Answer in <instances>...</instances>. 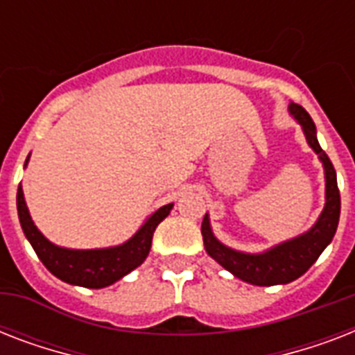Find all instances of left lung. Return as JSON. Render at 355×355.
Here are the masks:
<instances>
[{
	"mask_svg": "<svg viewBox=\"0 0 355 355\" xmlns=\"http://www.w3.org/2000/svg\"><path fill=\"white\" fill-rule=\"evenodd\" d=\"M289 112L300 123L309 147L319 155V160L324 166L326 205L317 223L302 236L293 237L289 241L280 243V245L259 254L239 252V250L223 245L211 232L208 214L202 219V227H200L206 252L210 254L217 263L230 270L236 278L252 284V286H278V284H289V282L300 278L317 261L322 250L330 245L336 236L337 225H339L341 195L337 188V175L334 164L324 150L320 149L319 139H317V128H315L313 119L309 118V114L295 103L289 105Z\"/></svg>",
	"mask_w": 355,
	"mask_h": 355,
	"instance_id": "1",
	"label": "left lung"
}]
</instances>
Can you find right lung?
I'll list each match as a JSON object with an SVG mask.
<instances>
[{"label":"right lung","mask_w":355,"mask_h":355,"mask_svg":"<svg viewBox=\"0 0 355 355\" xmlns=\"http://www.w3.org/2000/svg\"><path fill=\"white\" fill-rule=\"evenodd\" d=\"M29 156L25 160V166ZM18 217L25 237L35 248L36 256L47 267V270L60 278L66 284L90 289L112 286L114 282L121 280L123 276L144 263L150 250L153 234L171 211L173 205H166L158 208L147 221L141 225L138 232L134 234L123 245L110 248H92V250H73V248L57 247L55 243L44 237V234L35 227L31 219L27 205L24 199V189L18 188L16 195Z\"/></svg>","instance_id":"1"}]
</instances>
